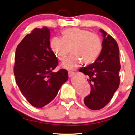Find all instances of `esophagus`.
<instances>
[{"label":"esophagus","instance_id":"1","mask_svg":"<svg viewBox=\"0 0 135 135\" xmlns=\"http://www.w3.org/2000/svg\"><path fill=\"white\" fill-rule=\"evenodd\" d=\"M74 74V72H71V71H69V72H68V76H69V77H71V76H73Z\"/></svg>","mask_w":135,"mask_h":135}]
</instances>
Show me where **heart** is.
Here are the masks:
<instances>
[{
    "label": "heart",
    "instance_id": "heart-1",
    "mask_svg": "<svg viewBox=\"0 0 135 135\" xmlns=\"http://www.w3.org/2000/svg\"><path fill=\"white\" fill-rule=\"evenodd\" d=\"M63 38L54 37L50 43L51 49L62 63L65 69L72 70L79 64H90L96 59L102 48V41L98 34L87 30L70 28L62 32Z\"/></svg>",
    "mask_w": 135,
    "mask_h": 135
}]
</instances>
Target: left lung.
I'll use <instances>...</instances> for the list:
<instances>
[{
    "label": "left lung",
    "instance_id": "1",
    "mask_svg": "<svg viewBox=\"0 0 135 135\" xmlns=\"http://www.w3.org/2000/svg\"><path fill=\"white\" fill-rule=\"evenodd\" d=\"M103 36L102 49L95 62L79 71L87 76L91 92L84 99L88 108L98 110L109 103L119 85V62L118 45L114 38L100 29Z\"/></svg>",
    "mask_w": 135,
    "mask_h": 135
}]
</instances>
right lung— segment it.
Here are the masks:
<instances>
[{
    "mask_svg": "<svg viewBox=\"0 0 135 135\" xmlns=\"http://www.w3.org/2000/svg\"><path fill=\"white\" fill-rule=\"evenodd\" d=\"M50 29L36 28L17 47L14 67L16 83L31 105L42 108L51 102L68 79L61 69L53 72L58 61L50 47Z\"/></svg>",
    "mask_w": 135,
    "mask_h": 135,
    "instance_id": "obj_1",
    "label": "right lung"
}]
</instances>
